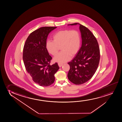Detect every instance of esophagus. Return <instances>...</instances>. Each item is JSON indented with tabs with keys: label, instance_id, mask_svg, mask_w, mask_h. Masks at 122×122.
Returning <instances> with one entry per match:
<instances>
[{
	"label": "esophagus",
	"instance_id": "34e87169",
	"mask_svg": "<svg viewBox=\"0 0 122 122\" xmlns=\"http://www.w3.org/2000/svg\"><path fill=\"white\" fill-rule=\"evenodd\" d=\"M58 65L60 67H61V66L63 65V64H62L60 63H58Z\"/></svg>",
	"mask_w": 122,
	"mask_h": 122
}]
</instances>
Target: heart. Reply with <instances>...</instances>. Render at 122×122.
<instances>
[{
  "mask_svg": "<svg viewBox=\"0 0 122 122\" xmlns=\"http://www.w3.org/2000/svg\"><path fill=\"white\" fill-rule=\"evenodd\" d=\"M53 41L48 40L46 43L47 51L55 56L60 47L62 51L54 57L56 62L63 63L70 60L79 52L81 45L80 33L76 30L65 29L56 32L52 36Z\"/></svg>",
  "mask_w": 122,
  "mask_h": 122,
  "instance_id": "obj_1",
  "label": "heart"
}]
</instances>
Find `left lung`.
Returning a JSON list of instances; mask_svg holds the SVG:
<instances>
[{
	"instance_id": "8db88e82",
	"label": "left lung",
	"mask_w": 122,
	"mask_h": 122,
	"mask_svg": "<svg viewBox=\"0 0 122 122\" xmlns=\"http://www.w3.org/2000/svg\"><path fill=\"white\" fill-rule=\"evenodd\" d=\"M79 25L81 47L76 56L68 63L70 66L68 79L76 85L84 84L92 78L98 67L100 58V49L95 36L87 28Z\"/></svg>"
}]
</instances>
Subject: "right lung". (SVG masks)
<instances>
[{"label":"right lung","mask_w":122,"mask_h":122,"mask_svg":"<svg viewBox=\"0 0 122 122\" xmlns=\"http://www.w3.org/2000/svg\"><path fill=\"white\" fill-rule=\"evenodd\" d=\"M57 27H43L30 33L24 45L23 59L26 71L34 82L42 86L54 83L55 74L59 69L56 62L50 65L52 59L46 47L49 33Z\"/></svg>","instance_id":"add662e5"}]
</instances>
